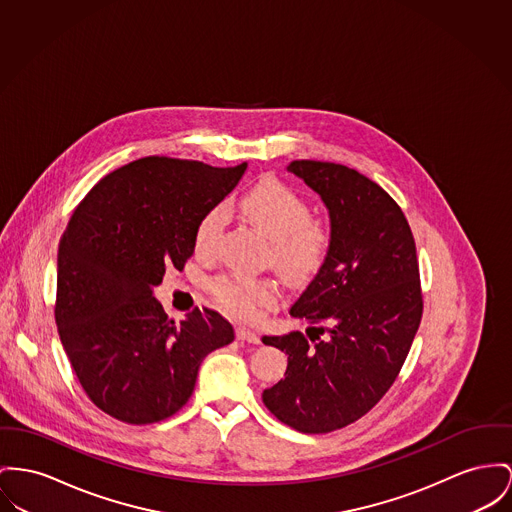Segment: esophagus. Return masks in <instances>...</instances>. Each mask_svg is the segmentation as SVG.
Wrapping results in <instances>:
<instances>
[{"mask_svg": "<svg viewBox=\"0 0 512 512\" xmlns=\"http://www.w3.org/2000/svg\"><path fill=\"white\" fill-rule=\"evenodd\" d=\"M237 338H239L240 341L254 343V345H258V343H260V336H258L252 328H246V326H240V328H237Z\"/></svg>", "mask_w": 512, "mask_h": 512, "instance_id": "1", "label": "esophagus"}]
</instances>
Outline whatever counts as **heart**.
I'll return each instance as SVG.
<instances>
[{"instance_id": "obj_1", "label": "heart", "mask_w": 512, "mask_h": 512, "mask_svg": "<svg viewBox=\"0 0 512 512\" xmlns=\"http://www.w3.org/2000/svg\"><path fill=\"white\" fill-rule=\"evenodd\" d=\"M246 221H250L270 240L273 264L287 277H305L318 270L330 248V227L308 219V205L295 190L264 180L246 190L235 202ZM225 227V209L213 207L196 229V252L211 254ZM215 299L235 314H252L260 303L273 299L270 283L221 277L211 285Z\"/></svg>"}]
</instances>
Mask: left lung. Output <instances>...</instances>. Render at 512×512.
Masks as SVG:
<instances>
[{
  "mask_svg": "<svg viewBox=\"0 0 512 512\" xmlns=\"http://www.w3.org/2000/svg\"><path fill=\"white\" fill-rule=\"evenodd\" d=\"M287 171L330 217L326 258L289 312L324 322L328 336L312 345L301 332L264 336L285 351L287 371L262 398L285 425L330 433L375 408L400 373L423 312L419 266L400 205L376 182L322 161H293Z\"/></svg>",
  "mask_w": 512,
  "mask_h": 512,
  "instance_id": "obj_1",
  "label": "left lung"
}]
</instances>
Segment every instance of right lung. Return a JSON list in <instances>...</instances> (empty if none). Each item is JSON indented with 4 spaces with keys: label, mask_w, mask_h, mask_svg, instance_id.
Instances as JSON below:
<instances>
[{
    "label": "right lung",
    "mask_w": 512,
    "mask_h": 512,
    "mask_svg": "<svg viewBox=\"0 0 512 512\" xmlns=\"http://www.w3.org/2000/svg\"><path fill=\"white\" fill-rule=\"evenodd\" d=\"M244 171L145 157L106 174L73 211L58 248L56 324L83 390L114 419L171 417L205 355L235 340L211 308L176 324L153 289L169 266L184 268L200 219Z\"/></svg>",
    "instance_id": "add662e5"
}]
</instances>
